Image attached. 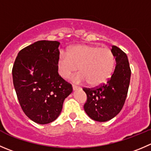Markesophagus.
<instances>
[{
  "instance_id": "esophagus-1",
  "label": "esophagus",
  "mask_w": 151,
  "mask_h": 151,
  "mask_svg": "<svg viewBox=\"0 0 151 151\" xmlns=\"http://www.w3.org/2000/svg\"><path fill=\"white\" fill-rule=\"evenodd\" d=\"M72 88H73V90L74 91L78 90V89H81V88L80 87H79V86H74V85H73Z\"/></svg>"
}]
</instances>
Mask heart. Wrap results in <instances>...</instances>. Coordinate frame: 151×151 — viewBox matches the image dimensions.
<instances>
[{
	"label": "heart",
	"instance_id": "b5f03b06",
	"mask_svg": "<svg viewBox=\"0 0 151 151\" xmlns=\"http://www.w3.org/2000/svg\"><path fill=\"white\" fill-rule=\"evenodd\" d=\"M115 58L107 48L91 45H77L70 48L68 53H61L58 58V69L63 78L67 79L79 67L80 73L74 77V81H87L96 86L105 83L112 74Z\"/></svg>",
	"mask_w": 151,
	"mask_h": 151
}]
</instances>
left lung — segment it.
<instances>
[{"label": "left lung", "mask_w": 151, "mask_h": 151, "mask_svg": "<svg viewBox=\"0 0 151 151\" xmlns=\"http://www.w3.org/2000/svg\"><path fill=\"white\" fill-rule=\"evenodd\" d=\"M111 52L116 64L111 78L96 88H83L87 95L85 111L97 122L110 120L120 112L130 84L131 71L126 54L116 46H112Z\"/></svg>", "instance_id": "obj_1"}]
</instances>
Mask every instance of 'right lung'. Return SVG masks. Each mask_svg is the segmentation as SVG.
<instances>
[{"label": "right lung", "mask_w": 151, "mask_h": 151, "mask_svg": "<svg viewBox=\"0 0 151 151\" xmlns=\"http://www.w3.org/2000/svg\"><path fill=\"white\" fill-rule=\"evenodd\" d=\"M58 41L40 40L19 52L12 68L13 84L25 114L40 125L60 114L72 86L58 74Z\"/></svg>", "instance_id": "right-lung-1"}]
</instances>
